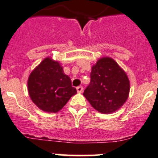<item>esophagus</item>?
I'll return each mask as SVG.
<instances>
[{
    "instance_id": "obj_1",
    "label": "esophagus",
    "mask_w": 158,
    "mask_h": 158,
    "mask_svg": "<svg viewBox=\"0 0 158 158\" xmlns=\"http://www.w3.org/2000/svg\"><path fill=\"white\" fill-rule=\"evenodd\" d=\"M77 90L78 93H81L83 91V88L81 86H79L77 88Z\"/></svg>"
}]
</instances>
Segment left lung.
<instances>
[{"label": "left lung", "mask_w": 158, "mask_h": 158, "mask_svg": "<svg viewBox=\"0 0 158 158\" xmlns=\"http://www.w3.org/2000/svg\"><path fill=\"white\" fill-rule=\"evenodd\" d=\"M130 90L126 72L110 57H103L93 65L90 82L83 95L100 113L110 114L126 102Z\"/></svg>", "instance_id": "obj_1"}]
</instances>
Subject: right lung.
Returning <instances> with one entry per match:
<instances>
[{
  "instance_id": "1",
  "label": "right lung",
  "mask_w": 158,
  "mask_h": 158,
  "mask_svg": "<svg viewBox=\"0 0 158 158\" xmlns=\"http://www.w3.org/2000/svg\"><path fill=\"white\" fill-rule=\"evenodd\" d=\"M31 100L38 108L49 113H56L64 107L77 90L65 75L58 61L45 58L30 73L27 81Z\"/></svg>"
}]
</instances>
